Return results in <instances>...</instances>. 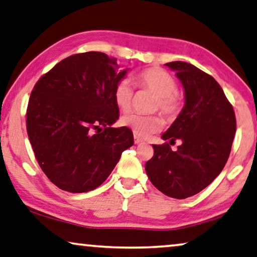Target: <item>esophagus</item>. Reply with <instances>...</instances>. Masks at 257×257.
Returning a JSON list of instances; mask_svg holds the SVG:
<instances>
[{
    "instance_id": "34e87169",
    "label": "esophagus",
    "mask_w": 257,
    "mask_h": 257,
    "mask_svg": "<svg viewBox=\"0 0 257 257\" xmlns=\"http://www.w3.org/2000/svg\"><path fill=\"white\" fill-rule=\"evenodd\" d=\"M134 142H135V144H142V143H143V140H142L141 139V137L140 136H134Z\"/></svg>"
}]
</instances>
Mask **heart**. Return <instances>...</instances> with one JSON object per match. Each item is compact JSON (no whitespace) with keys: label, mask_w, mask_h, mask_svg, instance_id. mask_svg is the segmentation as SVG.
<instances>
[{"label":"heart","mask_w":257,"mask_h":257,"mask_svg":"<svg viewBox=\"0 0 257 257\" xmlns=\"http://www.w3.org/2000/svg\"><path fill=\"white\" fill-rule=\"evenodd\" d=\"M136 84L143 89L150 90L157 95L153 104V110L159 109L166 117H174L181 110V97L177 92V82L173 76L162 68H148L139 72ZM134 90L128 79H121L114 89V100L122 112H127L132 107ZM124 127L133 130L136 136L147 137L160 130L163 125L162 118L157 115H142L130 113L121 118Z\"/></svg>","instance_id":"1"}]
</instances>
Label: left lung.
Listing matches in <instances>:
<instances>
[{
	"mask_svg": "<svg viewBox=\"0 0 257 257\" xmlns=\"http://www.w3.org/2000/svg\"><path fill=\"white\" fill-rule=\"evenodd\" d=\"M185 90V106L164 141L182 142L173 151L170 144L152 145L155 153L145 164L152 185L167 196L183 200L196 195L216 179L226 164L236 130L232 105L217 80L193 64L166 63Z\"/></svg>",
	"mask_w": 257,
	"mask_h": 257,
	"instance_id": "obj_1",
	"label": "left lung"
}]
</instances>
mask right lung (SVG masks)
Returning <instances> with one entry per match:
<instances>
[{"label":"right lung","instance_id":"obj_1","mask_svg":"<svg viewBox=\"0 0 257 257\" xmlns=\"http://www.w3.org/2000/svg\"><path fill=\"white\" fill-rule=\"evenodd\" d=\"M127 71L105 53H80L34 85L26 112L29 140L41 170L60 189L98 188L134 144L129 128H112L120 115L114 89Z\"/></svg>","mask_w":257,"mask_h":257}]
</instances>
